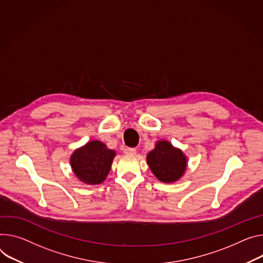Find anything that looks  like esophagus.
Returning <instances> with one entry per match:
<instances>
[{
    "mask_svg": "<svg viewBox=\"0 0 263 263\" xmlns=\"http://www.w3.org/2000/svg\"><path fill=\"white\" fill-rule=\"evenodd\" d=\"M123 151L126 155H134L136 153V150L133 148H125Z\"/></svg>",
    "mask_w": 263,
    "mask_h": 263,
    "instance_id": "34e87169",
    "label": "esophagus"
}]
</instances>
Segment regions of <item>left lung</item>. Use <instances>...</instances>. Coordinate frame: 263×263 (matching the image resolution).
Returning a JSON list of instances; mask_svg holds the SVG:
<instances>
[{"label": "left lung", "instance_id": "8db88e82", "mask_svg": "<svg viewBox=\"0 0 263 263\" xmlns=\"http://www.w3.org/2000/svg\"><path fill=\"white\" fill-rule=\"evenodd\" d=\"M147 163L159 181L172 183L185 173L187 157L169 140L161 139L156 141L154 149L147 154Z\"/></svg>", "mask_w": 263, "mask_h": 263}]
</instances>
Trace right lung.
<instances>
[{
	"instance_id": "add662e5",
	"label": "right lung",
	"mask_w": 263,
	"mask_h": 263,
	"mask_svg": "<svg viewBox=\"0 0 263 263\" xmlns=\"http://www.w3.org/2000/svg\"><path fill=\"white\" fill-rule=\"evenodd\" d=\"M116 155L101 140H91L70 155L71 170L82 182L95 185L107 178Z\"/></svg>"
}]
</instances>
